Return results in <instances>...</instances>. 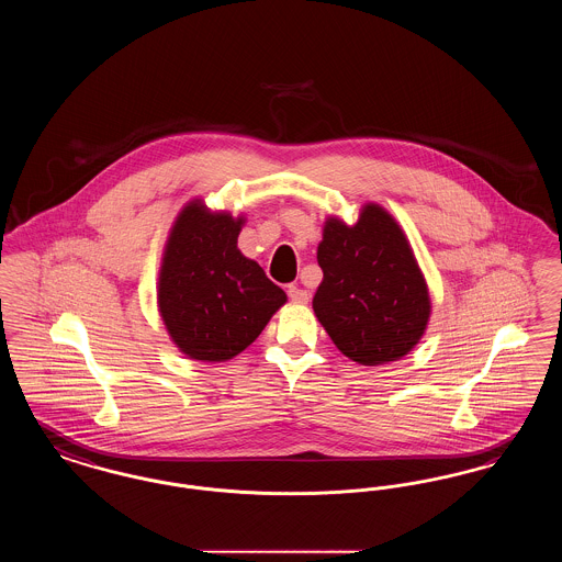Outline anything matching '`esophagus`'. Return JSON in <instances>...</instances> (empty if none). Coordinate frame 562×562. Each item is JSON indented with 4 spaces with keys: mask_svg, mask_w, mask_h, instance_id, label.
<instances>
[{
    "mask_svg": "<svg viewBox=\"0 0 562 562\" xmlns=\"http://www.w3.org/2000/svg\"><path fill=\"white\" fill-rule=\"evenodd\" d=\"M289 296H291V301L294 303H307L310 301V293L307 291H303V289H299V286H289Z\"/></svg>",
    "mask_w": 562,
    "mask_h": 562,
    "instance_id": "1",
    "label": "esophagus"
}]
</instances>
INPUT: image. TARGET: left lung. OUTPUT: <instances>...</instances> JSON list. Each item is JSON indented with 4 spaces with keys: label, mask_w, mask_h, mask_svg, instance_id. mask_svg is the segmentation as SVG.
I'll return each instance as SVG.
<instances>
[{
    "label": "left lung",
    "mask_w": 562,
    "mask_h": 562,
    "mask_svg": "<svg viewBox=\"0 0 562 562\" xmlns=\"http://www.w3.org/2000/svg\"><path fill=\"white\" fill-rule=\"evenodd\" d=\"M321 286L314 312L353 362L398 360L422 339L429 318L426 280L398 223L369 204L356 225L328 218L318 246Z\"/></svg>",
    "instance_id": "8db88e82"
}]
</instances>
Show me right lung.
<instances>
[{"instance_id": "add662e5", "label": "right lung", "mask_w": 562, "mask_h": 562, "mask_svg": "<svg viewBox=\"0 0 562 562\" xmlns=\"http://www.w3.org/2000/svg\"><path fill=\"white\" fill-rule=\"evenodd\" d=\"M241 218L191 202L166 244L158 303L164 324L189 358L223 362L248 348L286 293L238 250Z\"/></svg>"}]
</instances>
